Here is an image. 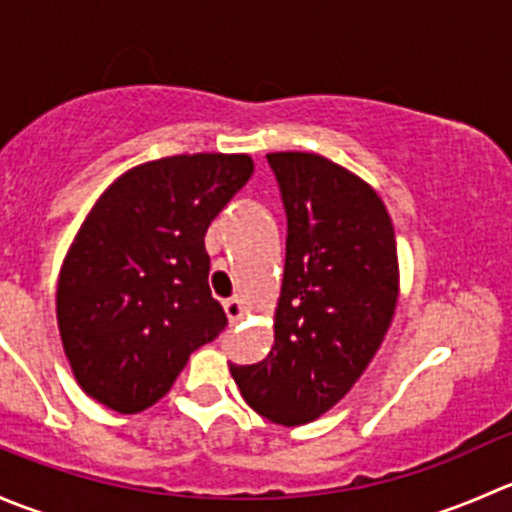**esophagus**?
Segmentation results:
<instances>
[{
  "label": "esophagus",
  "mask_w": 512,
  "mask_h": 512,
  "mask_svg": "<svg viewBox=\"0 0 512 512\" xmlns=\"http://www.w3.org/2000/svg\"><path fill=\"white\" fill-rule=\"evenodd\" d=\"M223 307H225V314H227V322H230V324H237L242 317H245V304H242L237 297L225 299Z\"/></svg>",
  "instance_id": "34e87169"
}]
</instances>
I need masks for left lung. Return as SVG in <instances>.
Returning <instances> with one entry per match:
<instances>
[{"mask_svg": "<svg viewBox=\"0 0 512 512\" xmlns=\"http://www.w3.org/2000/svg\"><path fill=\"white\" fill-rule=\"evenodd\" d=\"M287 215L275 344L230 374L260 416L302 426L349 394L399 299L389 210L359 175L317 153H267Z\"/></svg>", "mask_w": 512, "mask_h": 512, "instance_id": "left-lung-1", "label": "left lung"}]
</instances>
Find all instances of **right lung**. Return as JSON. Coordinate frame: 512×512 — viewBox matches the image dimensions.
Wrapping results in <instances>:
<instances>
[{"mask_svg":"<svg viewBox=\"0 0 512 512\" xmlns=\"http://www.w3.org/2000/svg\"><path fill=\"white\" fill-rule=\"evenodd\" d=\"M252 170L245 153L151 160L113 180L86 215L61 265L56 319L71 371L98 404L148 409L225 329L205 232Z\"/></svg>","mask_w":512,"mask_h":512,"instance_id":"right-lung-1","label":"right lung"}]
</instances>
